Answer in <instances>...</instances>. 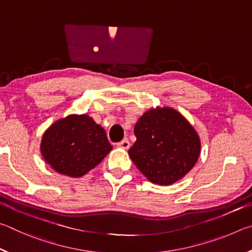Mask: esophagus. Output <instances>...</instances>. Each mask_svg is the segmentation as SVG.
Segmentation results:
<instances>
[{
    "instance_id": "esophagus-1",
    "label": "esophagus",
    "mask_w": 252,
    "mask_h": 252,
    "mask_svg": "<svg viewBox=\"0 0 252 252\" xmlns=\"http://www.w3.org/2000/svg\"><path fill=\"white\" fill-rule=\"evenodd\" d=\"M117 147H118V148L126 149V150H127V149L130 148V142H129V140H127V139H123L121 142H119V143L117 144Z\"/></svg>"
}]
</instances>
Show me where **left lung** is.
Segmentation results:
<instances>
[{
	"mask_svg": "<svg viewBox=\"0 0 252 252\" xmlns=\"http://www.w3.org/2000/svg\"><path fill=\"white\" fill-rule=\"evenodd\" d=\"M136 141L129 156L153 183L172 185L193 168L200 139L192 126L171 108L149 110L135 123Z\"/></svg>",
	"mask_w": 252,
	"mask_h": 252,
	"instance_id": "8db88e82",
	"label": "left lung"
}]
</instances>
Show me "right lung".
<instances>
[{
  "instance_id": "obj_1",
  "label": "right lung",
  "mask_w": 252,
  "mask_h": 252,
  "mask_svg": "<svg viewBox=\"0 0 252 252\" xmlns=\"http://www.w3.org/2000/svg\"><path fill=\"white\" fill-rule=\"evenodd\" d=\"M112 150L103 127L87 114L69 116L45 131L41 152L55 171L79 178L96 167Z\"/></svg>"
}]
</instances>
